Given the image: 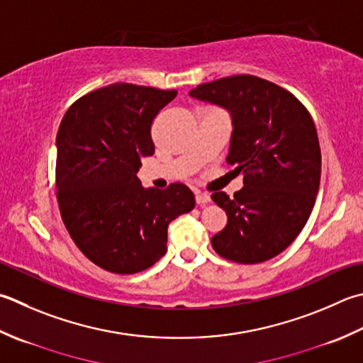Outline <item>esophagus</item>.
I'll return each mask as SVG.
<instances>
[{
	"label": "esophagus",
	"instance_id": "1",
	"mask_svg": "<svg viewBox=\"0 0 363 363\" xmlns=\"http://www.w3.org/2000/svg\"><path fill=\"white\" fill-rule=\"evenodd\" d=\"M195 200H196V204L204 206L211 201V196L208 194H203V191H195Z\"/></svg>",
	"mask_w": 363,
	"mask_h": 363
}]
</instances>
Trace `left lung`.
<instances>
[{
	"mask_svg": "<svg viewBox=\"0 0 363 363\" xmlns=\"http://www.w3.org/2000/svg\"><path fill=\"white\" fill-rule=\"evenodd\" d=\"M190 96L231 113L226 162L244 173L234 198L211 195L228 216L212 248L239 264L277 257L299 236L319 190L321 149L311 115L289 91L255 75L198 84Z\"/></svg>",
	"mask_w": 363,
	"mask_h": 363,
	"instance_id": "obj_1",
	"label": "left lung"
}]
</instances>
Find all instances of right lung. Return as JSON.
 Returning a JSON list of instances; mask_svg holds the SVG:
<instances>
[{"label":"right lung","mask_w":363,"mask_h":363,"mask_svg":"<svg viewBox=\"0 0 363 363\" xmlns=\"http://www.w3.org/2000/svg\"><path fill=\"white\" fill-rule=\"evenodd\" d=\"M177 91L113 83L78 99L56 135V200L75 245L96 266L129 275L167 252L168 225L195 208L181 182L145 189L137 177L151 157V125Z\"/></svg>","instance_id":"obj_1"}]
</instances>
